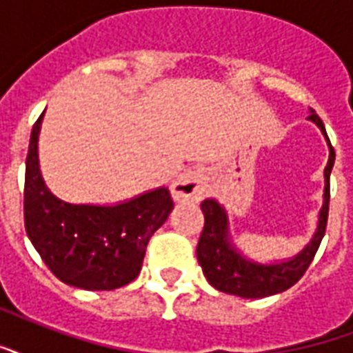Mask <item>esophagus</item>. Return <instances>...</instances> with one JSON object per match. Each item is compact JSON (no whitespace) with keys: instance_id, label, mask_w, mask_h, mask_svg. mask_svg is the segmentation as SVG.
Here are the masks:
<instances>
[{"instance_id":"34e87169","label":"esophagus","mask_w":353,"mask_h":353,"mask_svg":"<svg viewBox=\"0 0 353 353\" xmlns=\"http://www.w3.org/2000/svg\"><path fill=\"white\" fill-rule=\"evenodd\" d=\"M211 176L203 166L188 168L172 185V196L176 201H200L209 190Z\"/></svg>"}]
</instances>
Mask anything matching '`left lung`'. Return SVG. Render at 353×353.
<instances>
[{
    "label": "left lung",
    "instance_id": "obj_1",
    "mask_svg": "<svg viewBox=\"0 0 353 353\" xmlns=\"http://www.w3.org/2000/svg\"><path fill=\"white\" fill-rule=\"evenodd\" d=\"M307 118L316 123V128L326 137L330 146V159L324 168V201L319 212V224L314 235L294 257L276 261V263H259L246 257L236 248L230 233V219L225 207L214 198L203 200L201 211L205 216V225L200 235L196 255L207 281L220 292L241 296V298H265V296L278 294L290 289L311 265L322 242V236L326 233L327 209H330V174L335 163V152L319 114L313 109H309Z\"/></svg>",
    "mask_w": 353,
    "mask_h": 353
}]
</instances>
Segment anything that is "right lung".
<instances>
[{
    "instance_id": "obj_1",
    "label": "right lung",
    "mask_w": 353,
    "mask_h": 353,
    "mask_svg": "<svg viewBox=\"0 0 353 353\" xmlns=\"http://www.w3.org/2000/svg\"><path fill=\"white\" fill-rule=\"evenodd\" d=\"M40 114L26 159L23 220L46 266L63 283L112 290L141 274L146 246L174 209L170 190L153 188L112 205L70 203L51 192L39 165Z\"/></svg>"
}]
</instances>
